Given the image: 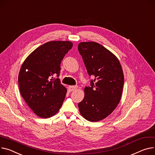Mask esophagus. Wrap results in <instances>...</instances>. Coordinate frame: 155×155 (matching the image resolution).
<instances>
[{
    "instance_id": "34e87169",
    "label": "esophagus",
    "mask_w": 155,
    "mask_h": 155,
    "mask_svg": "<svg viewBox=\"0 0 155 155\" xmlns=\"http://www.w3.org/2000/svg\"><path fill=\"white\" fill-rule=\"evenodd\" d=\"M77 86H69L68 87V90L70 91H74L75 90H76L77 88Z\"/></svg>"
}]
</instances>
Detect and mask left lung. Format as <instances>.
<instances>
[{
  "instance_id": "8db88e82",
  "label": "left lung",
  "mask_w": 155,
  "mask_h": 155,
  "mask_svg": "<svg viewBox=\"0 0 155 155\" xmlns=\"http://www.w3.org/2000/svg\"><path fill=\"white\" fill-rule=\"evenodd\" d=\"M78 50L90 77L79 111L86 120L96 122L107 117L121 99L124 75L120 61L111 51L95 42H81Z\"/></svg>"
}]
</instances>
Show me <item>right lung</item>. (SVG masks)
<instances>
[{
    "mask_svg": "<svg viewBox=\"0 0 155 155\" xmlns=\"http://www.w3.org/2000/svg\"><path fill=\"white\" fill-rule=\"evenodd\" d=\"M72 46L68 41L45 43L26 58L20 68L18 78L20 94L39 117L54 115L62 105L67 89L58 77L61 60Z\"/></svg>",
    "mask_w": 155,
    "mask_h": 155,
    "instance_id": "right-lung-1",
    "label": "right lung"
}]
</instances>
